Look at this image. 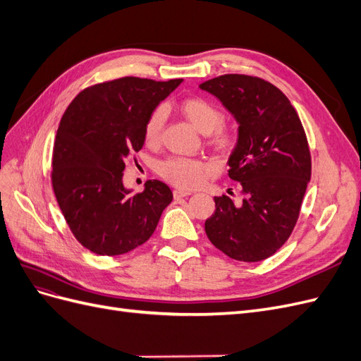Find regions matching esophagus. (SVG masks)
<instances>
[{"label":"esophagus","mask_w":361,"mask_h":361,"mask_svg":"<svg viewBox=\"0 0 361 361\" xmlns=\"http://www.w3.org/2000/svg\"><path fill=\"white\" fill-rule=\"evenodd\" d=\"M173 195H174V199L188 197V195H191V191H185V190H174V191H173Z\"/></svg>","instance_id":"1"}]
</instances>
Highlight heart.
<instances>
[{
	"mask_svg": "<svg viewBox=\"0 0 361 361\" xmlns=\"http://www.w3.org/2000/svg\"><path fill=\"white\" fill-rule=\"evenodd\" d=\"M180 111L195 129L203 134H209L216 146L227 147L233 141V130L221 122L223 114L214 102L204 99V97H188L180 104ZM166 117L167 111L162 105L157 106L149 114L143 130L147 146L159 143ZM211 171L212 166L209 162L179 157L164 161L159 167L161 176L180 188L199 187Z\"/></svg>",
	"mask_w": 361,
	"mask_h": 361,
	"instance_id": "1",
	"label": "heart"
}]
</instances>
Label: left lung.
I'll return each instance as SVG.
<instances>
[{
  "mask_svg": "<svg viewBox=\"0 0 361 361\" xmlns=\"http://www.w3.org/2000/svg\"><path fill=\"white\" fill-rule=\"evenodd\" d=\"M200 89L214 94L239 125L227 164L228 178L244 194L241 203L214 197L215 212L204 221V232L228 257L264 260L297 224L312 174L307 137L288 97L257 76L221 75Z\"/></svg>",
  "mask_w": 361,
  "mask_h": 361,
  "instance_id": "8db88e82",
  "label": "left lung"
}]
</instances>
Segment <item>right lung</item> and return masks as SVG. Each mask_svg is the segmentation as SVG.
Masks as SVG:
<instances>
[{
	"label": "right lung",
	"mask_w": 361,
	"mask_h": 361,
	"mask_svg": "<svg viewBox=\"0 0 361 361\" xmlns=\"http://www.w3.org/2000/svg\"><path fill=\"white\" fill-rule=\"evenodd\" d=\"M180 82L125 76L82 90L64 111L52 188L73 236L93 253L117 256L145 244L171 203V190L157 179L130 192L123 170L145 145L149 114Z\"/></svg>",
	"instance_id": "right-lung-1"
}]
</instances>
